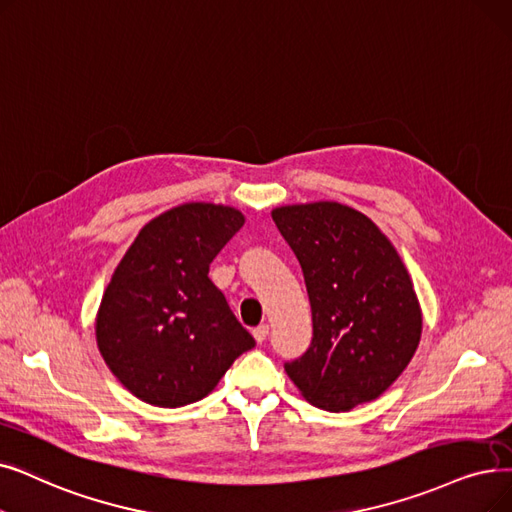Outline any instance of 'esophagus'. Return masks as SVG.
Wrapping results in <instances>:
<instances>
[{"label": "esophagus", "mask_w": 512, "mask_h": 512, "mask_svg": "<svg viewBox=\"0 0 512 512\" xmlns=\"http://www.w3.org/2000/svg\"><path fill=\"white\" fill-rule=\"evenodd\" d=\"M268 335H270V326H268V324H259V326L253 330V337H255L257 343H263L265 339H268Z\"/></svg>", "instance_id": "obj_1"}]
</instances>
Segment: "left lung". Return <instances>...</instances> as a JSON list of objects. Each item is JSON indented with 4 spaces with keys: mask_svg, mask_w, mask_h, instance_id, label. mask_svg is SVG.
<instances>
[{
    "mask_svg": "<svg viewBox=\"0 0 512 512\" xmlns=\"http://www.w3.org/2000/svg\"><path fill=\"white\" fill-rule=\"evenodd\" d=\"M274 224L299 259L314 337L286 364L311 406L347 412L383 395L422 335L406 265L370 217L335 201L284 205Z\"/></svg>",
    "mask_w": 512,
    "mask_h": 512,
    "instance_id": "left-lung-1",
    "label": "left lung"
}]
</instances>
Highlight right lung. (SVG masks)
<instances>
[{
  "label": "right lung",
  "mask_w": 512,
  "mask_h": 512,
  "mask_svg": "<svg viewBox=\"0 0 512 512\" xmlns=\"http://www.w3.org/2000/svg\"><path fill=\"white\" fill-rule=\"evenodd\" d=\"M242 224L228 205H177L148 221L115 268L96 314V343L142 402H198L255 347L209 278L211 261Z\"/></svg>",
  "instance_id": "1"
}]
</instances>
